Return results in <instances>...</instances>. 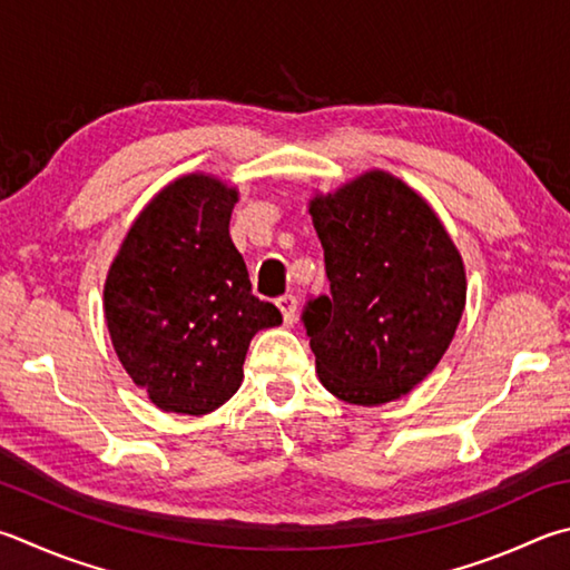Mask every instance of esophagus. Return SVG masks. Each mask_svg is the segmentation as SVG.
I'll use <instances>...</instances> for the list:
<instances>
[{"label": "esophagus", "instance_id": "obj_1", "mask_svg": "<svg viewBox=\"0 0 570 570\" xmlns=\"http://www.w3.org/2000/svg\"><path fill=\"white\" fill-rule=\"evenodd\" d=\"M276 306H278V312H282V316H284V324H294V321H296V296H292V294L278 296L276 298Z\"/></svg>", "mask_w": 570, "mask_h": 570}]
</instances>
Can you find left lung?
<instances>
[{
  "label": "left lung",
  "mask_w": 570,
  "mask_h": 570,
  "mask_svg": "<svg viewBox=\"0 0 570 570\" xmlns=\"http://www.w3.org/2000/svg\"><path fill=\"white\" fill-rule=\"evenodd\" d=\"M308 214L331 294L304 308L321 384L356 406L401 399L446 354L465 306V272L436 212L386 171H366Z\"/></svg>",
  "instance_id": "obj_1"
}]
</instances>
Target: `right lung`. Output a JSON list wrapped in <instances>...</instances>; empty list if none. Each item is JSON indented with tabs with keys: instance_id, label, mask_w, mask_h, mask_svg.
Masks as SVG:
<instances>
[{
	"instance_id": "1",
	"label": "right lung",
	"mask_w": 570,
	"mask_h": 570,
	"mask_svg": "<svg viewBox=\"0 0 570 570\" xmlns=\"http://www.w3.org/2000/svg\"><path fill=\"white\" fill-rule=\"evenodd\" d=\"M239 191L186 174L154 196L124 236L105 284L114 351L154 406L204 416L242 386L256 331L282 324L252 294L229 236Z\"/></svg>"
}]
</instances>
